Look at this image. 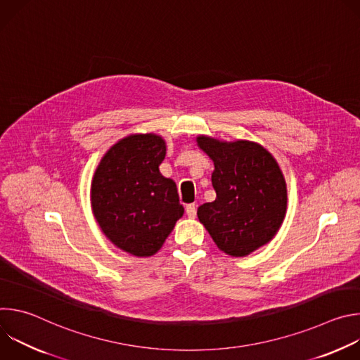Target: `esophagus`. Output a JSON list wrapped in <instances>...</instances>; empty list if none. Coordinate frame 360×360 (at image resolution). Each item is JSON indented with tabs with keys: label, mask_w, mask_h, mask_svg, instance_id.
<instances>
[{
	"label": "esophagus",
	"mask_w": 360,
	"mask_h": 360,
	"mask_svg": "<svg viewBox=\"0 0 360 360\" xmlns=\"http://www.w3.org/2000/svg\"><path fill=\"white\" fill-rule=\"evenodd\" d=\"M185 211H186V215H188V218H191V219H193L195 217H196V207L193 203H191V205H186V208H185Z\"/></svg>",
	"instance_id": "1"
}]
</instances>
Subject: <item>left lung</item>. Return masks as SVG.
<instances>
[{"mask_svg":"<svg viewBox=\"0 0 360 360\" xmlns=\"http://www.w3.org/2000/svg\"><path fill=\"white\" fill-rule=\"evenodd\" d=\"M196 145L214 162V202L198 208V219L217 246L242 258L269 243L283 224L288 189L272 153L258 142L219 141L198 135Z\"/></svg>","mask_w":360,"mask_h":360,"instance_id":"1","label":"left lung"}]
</instances>
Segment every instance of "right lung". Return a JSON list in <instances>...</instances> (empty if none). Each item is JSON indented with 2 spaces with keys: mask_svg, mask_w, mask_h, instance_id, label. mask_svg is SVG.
<instances>
[{
  "mask_svg": "<svg viewBox=\"0 0 360 360\" xmlns=\"http://www.w3.org/2000/svg\"><path fill=\"white\" fill-rule=\"evenodd\" d=\"M167 142L157 134H131L101 158L91 182V208L104 235L121 250L155 255L184 215L176 185L160 172Z\"/></svg>",
  "mask_w": 360,
  "mask_h": 360,
  "instance_id": "obj_1",
  "label": "right lung"
}]
</instances>
